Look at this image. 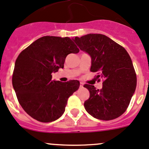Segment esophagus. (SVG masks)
Listing matches in <instances>:
<instances>
[{
  "instance_id": "esophagus-1",
  "label": "esophagus",
  "mask_w": 149,
  "mask_h": 149,
  "mask_svg": "<svg viewBox=\"0 0 149 149\" xmlns=\"http://www.w3.org/2000/svg\"><path fill=\"white\" fill-rule=\"evenodd\" d=\"M83 85H84V84H83L82 82H80V84H79L80 87H83Z\"/></svg>"
}]
</instances>
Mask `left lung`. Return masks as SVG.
Wrapping results in <instances>:
<instances>
[{"mask_svg": "<svg viewBox=\"0 0 149 149\" xmlns=\"http://www.w3.org/2000/svg\"><path fill=\"white\" fill-rule=\"evenodd\" d=\"M74 41L92 57L91 72L103 79L100 90L85 84L89 98L84 103L86 111L96 119L109 121L126 111L136 87V74L132 59L124 47L102 34L75 37Z\"/></svg>", "mask_w": 149, "mask_h": 149, "instance_id": "1", "label": "left lung"}]
</instances>
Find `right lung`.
<instances>
[{
	"label": "right lung",
	"mask_w": 149,
	"mask_h": 149,
	"mask_svg": "<svg viewBox=\"0 0 149 149\" xmlns=\"http://www.w3.org/2000/svg\"><path fill=\"white\" fill-rule=\"evenodd\" d=\"M79 52L68 37L44 36L19 54L13 72V87L18 102L32 118L48 123L62 116L79 82L54 81L52 73L64 68L69 54Z\"/></svg>",
	"instance_id": "add662e5"
}]
</instances>
